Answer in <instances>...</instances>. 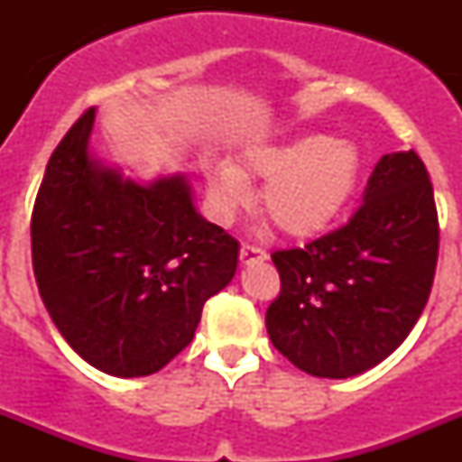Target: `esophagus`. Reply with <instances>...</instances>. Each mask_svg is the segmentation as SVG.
<instances>
[{"instance_id":"1","label":"esophagus","mask_w":462,"mask_h":462,"mask_svg":"<svg viewBox=\"0 0 462 462\" xmlns=\"http://www.w3.org/2000/svg\"><path fill=\"white\" fill-rule=\"evenodd\" d=\"M263 259H268L266 250H261L256 245H243V247H240V261H243V263H254V261Z\"/></svg>"}]
</instances>
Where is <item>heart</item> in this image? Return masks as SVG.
<instances>
[{
  "mask_svg": "<svg viewBox=\"0 0 462 462\" xmlns=\"http://www.w3.org/2000/svg\"><path fill=\"white\" fill-rule=\"evenodd\" d=\"M247 178L266 180L261 210L291 238L319 234L352 201L361 180V152L354 143L324 134L256 145L243 154V166L217 164L210 171V199L222 217L250 201Z\"/></svg>",
  "mask_w": 462,
  "mask_h": 462,
  "instance_id": "1",
  "label": "heart"
}]
</instances>
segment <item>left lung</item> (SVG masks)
Instances as JSON below:
<instances>
[{
    "mask_svg": "<svg viewBox=\"0 0 462 462\" xmlns=\"http://www.w3.org/2000/svg\"><path fill=\"white\" fill-rule=\"evenodd\" d=\"M439 222L421 157L383 154L349 222L305 247L273 252L280 293L266 328L282 356L345 379L400 346L430 296Z\"/></svg>",
    "mask_w": 462,
    "mask_h": 462,
    "instance_id": "left-lung-1",
    "label": "left lung"
}]
</instances>
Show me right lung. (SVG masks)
<instances>
[{
    "mask_svg": "<svg viewBox=\"0 0 462 462\" xmlns=\"http://www.w3.org/2000/svg\"><path fill=\"white\" fill-rule=\"evenodd\" d=\"M94 108L52 152L32 210L41 300L94 368L145 377L194 337L236 273L238 240L194 210L178 178L141 187L88 154Z\"/></svg>",
    "mask_w": 462,
    "mask_h": 462,
    "instance_id": "right-lung-1",
    "label": "right lung"
}]
</instances>
